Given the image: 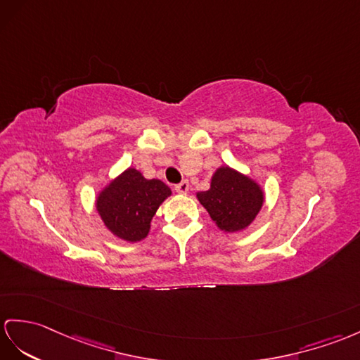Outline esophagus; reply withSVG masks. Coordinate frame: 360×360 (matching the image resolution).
<instances>
[{"label":"esophagus","instance_id":"34e87169","mask_svg":"<svg viewBox=\"0 0 360 360\" xmlns=\"http://www.w3.org/2000/svg\"><path fill=\"white\" fill-rule=\"evenodd\" d=\"M175 191H177L179 194H186V192L189 191V181L188 180L180 181L179 185H175Z\"/></svg>","mask_w":360,"mask_h":360}]
</instances>
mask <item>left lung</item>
Returning <instances> with one entry per match:
<instances>
[{
    "mask_svg": "<svg viewBox=\"0 0 360 360\" xmlns=\"http://www.w3.org/2000/svg\"><path fill=\"white\" fill-rule=\"evenodd\" d=\"M197 198L215 224L224 232H240L250 226L264 203V192L248 175L221 166L215 171L207 191Z\"/></svg>",
    "mask_w": 360,
    "mask_h": 360,
    "instance_id": "8db88e82",
    "label": "left lung"
}]
</instances>
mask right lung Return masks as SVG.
<instances>
[{
	"instance_id": "right-lung-1",
	"label": "right lung",
	"mask_w": 360,
	"mask_h": 360,
	"mask_svg": "<svg viewBox=\"0 0 360 360\" xmlns=\"http://www.w3.org/2000/svg\"><path fill=\"white\" fill-rule=\"evenodd\" d=\"M169 195L162 180H146L142 172L128 168L99 192L96 209L112 235L137 243L146 238L153 217Z\"/></svg>"
}]
</instances>
